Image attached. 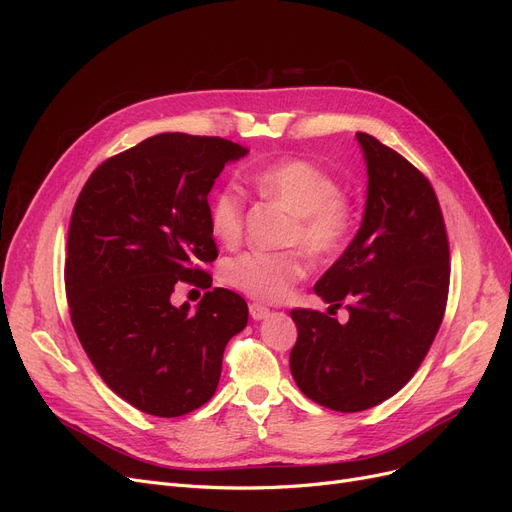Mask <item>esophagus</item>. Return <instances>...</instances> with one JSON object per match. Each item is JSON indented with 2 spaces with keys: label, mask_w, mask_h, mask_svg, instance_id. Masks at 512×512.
<instances>
[{
  "label": "esophagus",
  "mask_w": 512,
  "mask_h": 512,
  "mask_svg": "<svg viewBox=\"0 0 512 512\" xmlns=\"http://www.w3.org/2000/svg\"><path fill=\"white\" fill-rule=\"evenodd\" d=\"M249 313H251V317H253L255 321H261V319H265V317H270V309L259 305V303H251V305H249Z\"/></svg>",
  "instance_id": "1"
}]
</instances>
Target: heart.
<instances>
[{"instance_id": "obj_1", "label": "heart", "mask_w": 512, "mask_h": 512, "mask_svg": "<svg viewBox=\"0 0 512 512\" xmlns=\"http://www.w3.org/2000/svg\"><path fill=\"white\" fill-rule=\"evenodd\" d=\"M257 193L292 215L286 245L303 247L313 259L336 257L357 226L353 201L340 195L332 174L305 159H282L249 172ZM209 228L224 247L238 245L245 228V197L236 184H224L209 201ZM303 251H245L222 263V282L247 297L276 303L307 276Z\"/></svg>"}]
</instances>
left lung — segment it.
I'll return each instance as SVG.
<instances>
[{
  "label": "left lung",
  "instance_id": "left-lung-1",
  "mask_svg": "<svg viewBox=\"0 0 512 512\" xmlns=\"http://www.w3.org/2000/svg\"><path fill=\"white\" fill-rule=\"evenodd\" d=\"M367 164V203L351 245L315 284L348 321L292 309L290 371L317 405L357 413L405 386L432 346L448 299L450 251L429 180L394 149L357 132Z\"/></svg>",
  "mask_w": 512,
  "mask_h": 512
}]
</instances>
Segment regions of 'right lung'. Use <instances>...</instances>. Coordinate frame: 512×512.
Segmentation results:
<instances>
[{"mask_svg":"<svg viewBox=\"0 0 512 512\" xmlns=\"http://www.w3.org/2000/svg\"><path fill=\"white\" fill-rule=\"evenodd\" d=\"M245 155L220 137L155 134L105 159L76 199L64 270L72 326L101 380L147 415L203 407L228 340L247 326L245 299L226 288L205 292L195 313L170 303L180 282L211 286L207 195Z\"/></svg>","mask_w":512,"mask_h":512,"instance_id":"obj_1","label":"right lung"}]
</instances>
